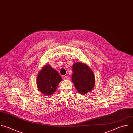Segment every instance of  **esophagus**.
<instances>
[{"instance_id": "esophagus-1", "label": "esophagus", "mask_w": 133, "mask_h": 133, "mask_svg": "<svg viewBox=\"0 0 133 133\" xmlns=\"http://www.w3.org/2000/svg\"><path fill=\"white\" fill-rule=\"evenodd\" d=\"M63 79H64V80H68L69 79V76H64L63 77Z\"/></svg>"}]
</instances>
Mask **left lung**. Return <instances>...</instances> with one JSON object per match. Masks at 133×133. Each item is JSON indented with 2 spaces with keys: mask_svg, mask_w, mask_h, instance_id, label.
I'll return each mask as SVG.
<instances>
[{
  "mask_svg": "<svg viewBox=\"0 0 133 133\" xmlns=\"http://www.w3.org/2000/svg\"><path fill=\"white\" fill-rule=\"evenodd\" d=\"M72 70V81L77 90L83 95L91 92L94 87L95 79L90 67L84 63L76 62Z\"/></svg>",
  "mask_w": 133,
  "mask_h": 133,
  "instance_id": "8db88e82",
  "label": "left lung"
}]
</instances>
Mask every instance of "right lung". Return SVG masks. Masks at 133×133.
Returning a JSON list of instances; mask_svg holds the SVG:
<instances>
[{"mask_svg": "<svg viewBox=\"0 0 133 133\" xmlns=\"http://www.w3.org/2000/svg\"><path fill=\"white\" fill-rule=\"evenodd\" d=\"M61 80V76L57 71L48 64L39 71L37 78V85L41 93L49 96L55 92Z\"/></svg>", "mask_w": 133, "mask_h": 133, "instance_id": "obj_1", "label": "right lung"}]
</instances>
